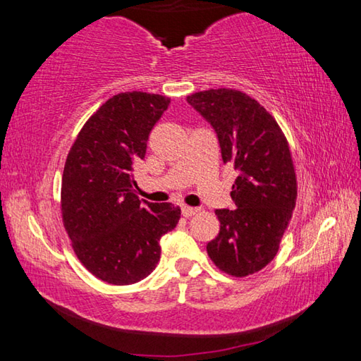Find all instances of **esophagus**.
Segmentation results:
<instances>
[{
	"instance_id": "obj_1",
	"label": "esophagus",
	"mask_w": 361,
	"mask_h": 361,
	"mask_svg": "<svg viewBox=\"0 0 361 361\" xmlns=\"http://www.w3.org/2000/svg\"><path fill=\"white\" fill-rule=\"evenodd\" d=\"M199 210L197 209H194V207H181V213H183V216H186V218H189V216H192V215H195V213H197Z\"/></svg>"
}]
</instances>
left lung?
Masks as SVG:
<instances>
[{"mask_svg":"<svg viewBox=\"0 0 361 361\" xmlns=\"http://www.w3.org/2000/svg\"><path fill=\"white\" fill-rule=\"evenodd\" d=\"M186 102L216 133L224 164L237 170L231 197L218 209L219 232L207 253L229 276L245 277L267 266L296 204V175L288 143L258 102L234 89H210Z\"/></svg>","mask_w":361,"mask_h":361,"instance_id":"obj_1","label":"left lung"}]
</instances>
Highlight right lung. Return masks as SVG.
<instances>
[{"label": "right lung", "mask_w": 361, "mask_h": 361, "mask_svg": "<svg viewBox=\"0 0 361 361\" xmlns=\"http://www.w3.org/2000/svg\"><path fill=\"white\" fill-rule=\"evenodd\" d=\"M170 99L122 92L97 109L66 157L62 216L73 248L89 272L111 285L148 277L161 258L159 240L178 223L172 204L140 202L133 164Z\"/></svg>", "instance_id": "1"}]
</instances>
